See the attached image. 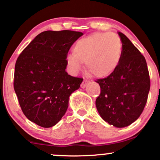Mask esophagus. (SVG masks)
<instances>
[{
  "label": "esophagus",
  "instance_id": "esophagus-1",
  "mask_svg": "<svg viewBox=\"0 0 160 160\" xmlns=\"http://www.w3.org/2000/svg\"><path fill=\"white\" fill-rule=\"evenodd\" d=\"M88 83H89L88 80H84L83 83H82L81 85H80V87H81V88H82V89L85 88V87L87 86V84H88Z\"/></svg>",
  "mask_w": 160,
  "mask_h": 160
}]
</instances>
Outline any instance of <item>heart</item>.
Returning <instances> with one entry per match:
<instances>
[{
    "instance_id": "1",
    "label": "heart",
    "mask_w": 160,
    "mask_h": 160,
    "mask_svg": "<svg viewBox=\"0 0 160 160\" xmlns=\"http://www.w3.org/2000/svg\"><path fill=\"white\" fill-rule=\"evenodd\" d=\"M123 45L115 33L95 32L80 38L73 52L67 56V63L73 73L83 68L96 77H106L116 70L122 56Z\"/></svg>"
}]
</instances>
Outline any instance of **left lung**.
<instances>
[{"label":"left lung","instance_id":"8db88e82","mask_svg":"<svg viewBox=\"0 0 160 160\" xmlns=\"http://www.w3.org/2000/svg\"><path fill=\"white\" fill-rule=\"evenodd\" d=\"M123 45L122 56L115 71L99 79L101 92L96 106L102 118L116 128H124L141 115L150 87L145 58L129 38L118 32Z\"/></svg>","mask_w":160,"mask_h":160}]
</instances>
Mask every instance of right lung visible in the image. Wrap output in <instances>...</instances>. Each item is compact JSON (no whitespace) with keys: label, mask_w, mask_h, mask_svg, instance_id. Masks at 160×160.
<instances>
[{"label":"right lung","mask_w":160,"mask_h":160,"mask_svg":"<svg viewBox=\"0 0 160 160\" xmlns=\"http://www.w3.org/2000/svg\"><path fill=\"white\" fill-rule=\"evenodd\" d=\"M83 35L71 30L42 32L17 58L15 92L24 115L38 126L55 125L68 109L70 96L83 82L65 71L68 51Z\"/></svg>","instance_id":"1"}]
</instances>
